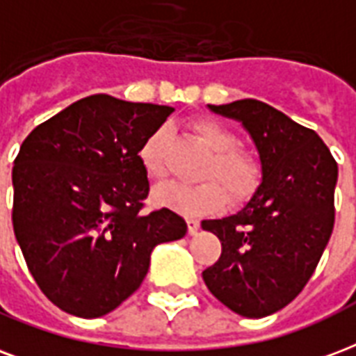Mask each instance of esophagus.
<instances>
[{
  "instance_id": "obj_1",
  "label": "esophagus",
  "mask_w": 356,
  "mask_h": 356,
  "mask_svg": "<svg viewBox=\"0 0 356 356\" xmlns=\"http://www.w3.org/2000/svg\"><path fill=\"white\" fill-rule=\"evenodd\" d=\"M186 224H188V235H192V237L197 235V232H200V224H197L196 218H188Z\"/></svg>"
}]
</instances>
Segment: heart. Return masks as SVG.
<instances>
[{
    "instance_id": "obj_1",
    "label": "heart",
    "mask_w": 356,
    "mask_h": 356,
    "mask_svg": "<svg viewBox=\"0 0 356 356\" xmlns=\"http://www.w3.org/2000/svg\"><path fill=\"white\" fill-rule=\"evenodd\" d=\"M196 134L211 151V159L203 164L200 177L207 179L197 184L166 183L154 190V200L160 205L200 216L224 205V192L232 202H241L250 196L259 183V166L250 154L238 151L237 136L216 121L202 119L194 124ZM164 129L149 136L140 149V162L149 177L162 179L166 166L162 160Z\"/></svg>"
}]
</instances>
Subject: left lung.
<instances>
[{
    "label": "left lung",
    "mask_w": 356,
    "mask_h": 356,
    "mask_svg": "<svg viewBox=\"0 0 356 356\" xmlns=\"http://www.w3.org/2000/svg\"><path fill=\"white\" fill-rule=\"evenodd\" d=\"M209 110L250 134L261 183L238 213L202 222L222 243L220 259L203 270V282L238 316H270L302 291L329 244L338 164L314 130L261 100Z\"/></svg>",
    "instance_id": "left-lung-1"
}]
</instances>
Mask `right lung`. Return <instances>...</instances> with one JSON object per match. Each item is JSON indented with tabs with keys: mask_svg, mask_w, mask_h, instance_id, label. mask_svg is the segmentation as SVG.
<instances>
[{
	"mask_svg": "<svg viewBox=\"0 0 356 356\" xmlns=\"http://www.w3.org/2000/svg\"><path fill=\"white\" fill-rule=\"evenodd\" d=\"M173 112L110 95L78 100L31 130L13 168V227L37 286L78 317L115 310L142 286L156 244L183 238L170 209L143 213L140 149Z\"/></svg>",
	"mask_w": 356,
	"mask_h": 356,
	"instance_id": "add662e5",
	"label": "right lung"
}]
</instances>
